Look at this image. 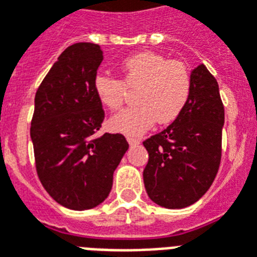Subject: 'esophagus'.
<instances>
[{
    "instance_id": "1",
    "label": "esophagus",
    "mask_w": 257,
    "mask_h": 257,
    "mask_svg": "<svg viewBox=\"0 0 257 257\" xmlns=\"http://www.w3.org/2000/svg\"><path fill=\"white\" fill-rule=\"evenodd\" d=\"M127 142H128V145H130V146H134V145H139V141H138V139L130 138V137L127 138Z\"/></svg>"
}]
</instances>
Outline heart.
Here are the masks:
<instances>
[{
    "instance_id": "obj_1",
    "label": "heart",
    "mask_w": 257,
    "mask_h": 257,
    "mask_svg": "<svg viewBox=\"0 0 257 257\" xmlns=\"http://www.w3.org/2000/svg\"><path fill=\"white\" fill-rule=\"evenodd\" d=\"M123 81L107 73H97L93 91L101 104L110 110L122 106L127 88H138L137 106L111 116L110 128L119 134L138 137L156 124L176 120L190 96L192 76L180 60H168L154 52L127 57L122 63Z\"/></svg>"
}]
</instances>
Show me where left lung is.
<instances>
[{
    "instance_id": "1",
    "label": "left lung",
    "mask_w": 257,
    "mask_h": 257,
    "mask_svg": "<svg viewBox=\"0 0 257 257\" xmlns=\"http://www.w3.org/2000/svg\"><path fill=\"white\" fill-rule=\"evenodd\" d=\"M192 91L174 122L143 142L149 162L143 182L151 201L168 209L194 204L213 184L224 126L217 80L204 64L190 73Z\"/></svg>"
}]
</instances>
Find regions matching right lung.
<instances>
[{
    "label": "right lung",
    "instance_id": "right-lung-1",
    "mask_svg": "<svg viewBox=\"0 0 257 257\" xmlns=\"http://www.w3.org/2000/svg\"><path fill=\"white\" fill-rule=\"evenodd\" d=\"M101 60L97 44H73L36 92L31 126L36 170L49 196L68 209H92L106 200L128 149L122 134L93 137L104 119L93 91Z\"/></svg>",
    "mask_w": 257,
    "mask_h": 257
}]
</instances>
